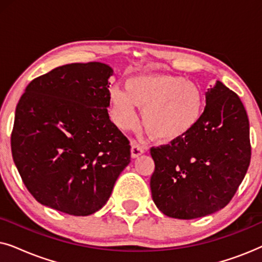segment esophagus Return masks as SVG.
Listing matches in <instances>:
<instances>
[{
	"mask_svg": "<svg viewBox=\"0 0 262 262\" xmlns=\"http://www.w3.org/2000/svg\"><path fill=\"white\" fill-rule=\"evenodd\" d=\"M144 154V149H143V146H141L138 144L137 142H131V157L132 159H137L141 155Z\"/></svg>",
	"mask_w": 262,
	"mask_h": 262,
	"instance_id": "esophagus-1",
	"label": "esophagus"
}]
</instances>
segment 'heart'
I'll use <instances>...</instances> for the list:
<instances>
[{
	"mask_svg": "<svg viewBox=\"0 0 262 262\" xmlns=\"http://www.w3.org/2000/svg\"><path fill=\"white\" fill-rule=\"evenodd\" d=\"M112 119L119 128H131L138 121L136 108L154 139L173 142L193 130L202 117L203 94L198 84L173 75H137L127 78L125 92L110 93Z\"/></svg>",
	"mask_w": 262,
	"mask_h": 262,
	"instance_id": "obj_1",
	"label": "heart"
}]
</instances>
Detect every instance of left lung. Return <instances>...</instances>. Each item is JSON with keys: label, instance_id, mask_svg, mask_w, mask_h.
Here are the masks:
<instances>
[{"label": "left lung", "instance_id": "obj_1", "mask_svg": "<svg viewBox=\"0 0 262 262\" xmlns=\"http://www.w3.org/2000/svg\"><path fill=\"white\" fill-rule=\"evenodd\" d=\"M205 102L193 130L150 150L152 200L168 217L194 220L222 210L248 170L249 120L242 101L216 81L205 92Z\"/></svg>", "mask_w": 262, "mask_h": 262}]
</instances>
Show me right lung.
<instances>
[{"label": "right lung", "instance_id": "right-lung-1", "mask_svg": "<svg viewBox=\"0 0 262 262\" xmlns=\"http://www.w3.org/2000/svg\"><path fill=\"white\" fill-rule=\"evenodd\" d=\"M105 63H73L34 78L17 102L12 154L42 205L89 216L107 203L130 163V143L110 119Z\"/></svg>", "mask_w": 262, "mask_h": 262}]
</instances>
